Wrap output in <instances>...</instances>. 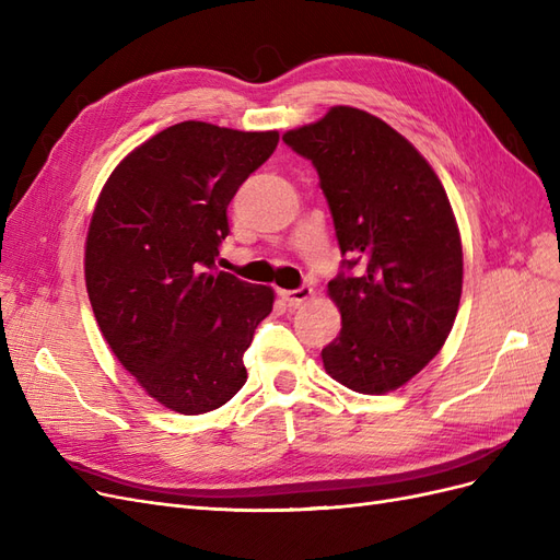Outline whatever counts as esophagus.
<instances>
[{
	"label": "esophagus",
	"instance_id": "obj_1",
	"mask_svg": "<svg viewBox=\"0 0 560 560\" xmlns=\"http://www.w3.org/2000/svg\"><path fill=\"white\" fill-rule=\"evenodd\" d=\"M280 296L287 301V303H290V306H301V303H306L311 296H313V290H311V287H306V284H303V287H299V290H292V292H280Z\"/></svg>",
	"mask_w": 560,
	"mask_h": 560
}]
</instances>
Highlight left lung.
Instances as JSON below:
<instances>
[{"label":"left lung","instance_id":"8db88e82","mask_svg":"<svg viewBox=\"0 0 560 560\" xmlns=\"http://www.w3.org/2000/svg\"><path fill=\"white\" fill-rule=\"evenodd\" d=\"M282 140L315 165L343 264H360L327 287L343 327L322 362L354 393L385 395L444 348L460 306L463 243L444 184L404 135L354 107Z\"/></svg>","mask_w":560,"mask_h":560}]
</instances>
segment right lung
Masks as SVG:
<instances>
[{
    "instance_id": "add662e5",
    "label": "right lung",
    "mask_w": 560,
    "mask_h": 560,
    "mask_svg": "<svg viewBox=\"0 0 560 560\" xmlns=\"http://www.w3.org/2000/svg\"><path fill=\"white\" fill-rule=\"evenodd\" d=\"M278 130H161L114 167L86 235V290L107 346L149 397L184 416L224 406L276 292L214 270L226 208Z\"/></svg>"
}]
</instances>
